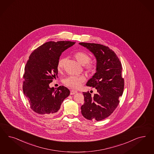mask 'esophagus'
I'll return each instance as SVG.
<instances>
[{"label": "esophagus", "instance_id": "esophagus-1", "mask_svg": "<svg viewBox=\"0 0 154 154\" xmlns=\"http://www.w3.org/2000/svg\"><path fill=\"white\" fill-rule=\"evenodd\" d=\"M76 93H77L76 91H75V90H71L70 91V94H74Z\"/></svg>", "mask_w": 154, "mask_h": 154}]
</instances>
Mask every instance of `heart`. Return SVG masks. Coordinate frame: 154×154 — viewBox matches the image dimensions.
<instances>
[{"label":"heart","instance_id":"1","mask_svg":"<svg viewBox=\"0 0 154 154\" xmlns=\"http://www.w3.org/2000/svg\"><path fill=\"white\" fill-rule=\"evenodd\" d=\"M74 56L75 58L81 65L84 66V69L87 72L92 73L95 71L96 65L90 62L91 57L89 55L83 51H78L75 53ZM66 60V58L65 57H62L58 60L57 63V69L58 71L60 72L63 69ZM85 81V77L84 76H69L65 78L63 80V82L67 87L70 88L78 89Z\"/></svg>","mask_w":154,"mask_h":154}]
</instances>
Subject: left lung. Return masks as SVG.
<instances>
[{"label": "left lung", "mask_w": 154, "mask_h": 154, "mask_svg": "<svg viewBox=\"0 0 154 154\" xmlns=\"http://www.w3.org/2000/svg\"><path fill=\"white\" fill-rule=\"evenodd\" d=\"M79 44L89 50L97 60L96 72L86 85L95 88L97 94L92 96L89 91L83 92L85 103L81 112L86 119L99 121L109 117L119 104V97L124 89L122 65L116 54L108 46L94 43Z\"/></svg>", "instance_id": "8db88e82"}]
</instances>
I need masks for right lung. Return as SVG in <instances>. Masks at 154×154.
<instances>
[{
  "label": "right lung",
  "instance_id": "add662e5",
  "mask_svg": "<svg viewBox=\"0 0 154 154\" xmlns=\"http://www.w3.org/2000/svg\"><path fill=\"white\" fill-rule=\"evenodd\" d=\"M75 43L64 41L47 42L30 55L25 65L23 89L30 108L37 114L53 116L69 96V89L65 86L54 89L50 88L49 84L58 77L57 63L62 53Z\"/></svg>",
  "mask_w": 154,
  "mask_h": 154
}]
</instances>
